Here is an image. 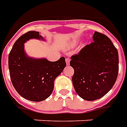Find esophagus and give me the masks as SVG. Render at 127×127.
<instances>
[{
    "label": "esophagus",
    "mask_w": 127,
    "mask_h": 127,
    "mask_svg": "<svg viewBox=\"0 0 127 127\" xmlns=\"http://www.w3.org/2000/svg\"><path fill=\"white\" fill-rule=\"evenodd\" d=\"M65 61H66V64H69V62H70V59H69V58H67L65 59Z\"/></svg>",
    "instance_id": "1"
}]
</instances>
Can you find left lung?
Returning <instances> with one entry per match:
<instances>
[{"label":"left lung","instance_id":"obj_1","mask_svg":"<svg viewBox=\"0 0 127 127\" xmlns=\"http://www.w3.org/2000/svg\"><path fill=\"white\" fill-rule=\"evenodd\" d=\"M93 41L71 57L74 69L72 83L82 99L94 101L108 93L117 80L119 57L117 49L106 35L95 31Z\"/></svg>","mask_w":127,"mask_h":127}]
</instances>
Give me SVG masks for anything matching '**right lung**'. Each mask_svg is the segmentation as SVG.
Returning a JSON list of instances; mask_svg holds the SVG:
<instances>
[{
    "instance_id": "right-lung-1",
    "label": "right lung",
    "mask_w": 127,
    "mask_h": 127,
    "mask_svg": "<svg viewBox=\"0 0 127 127\" xmlns=\"http://www.w3.org/2000/svg\"><path fill=\"white\" fill-rule=\"evenodd\" d=\"M42 39L39 32L28 31L14 44L8 57L9 76L16 92L32 101H42L53 92L54 80L66 67L65 58L56 62L34 59L24 52V43L30 39Z\"/></svg>"
}]
</instances>
